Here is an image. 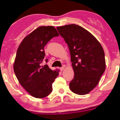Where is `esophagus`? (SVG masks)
Instances as JSON below:
<instances>
[{"label":"esophagus","instance_id":"obj_1","mask_svg":"<svg viewBox=\"0 0 120 120\" xmlns=\"http://www.w3.org/2000/svg\"><path fill=\"white\" fill-rule=\"evenodd\" d=\"M64 66H63L62 67H60V71H63V70H64Z\"/></svg>","mask_w":120,"mask_h":120}]
</instances>
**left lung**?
<instances>
[{
	"label": "left lung",
	"mask_w": 120,
	"mask_h": 120,
	"mask_svg": "<svg viewBox=\"0 0 120 120\" xmlns=\"http://www.w3.org/2000/svg\"><path fill=\"white\" fill-rule=\"evenodd\" d=\"M68 44L74 76L69 87L79 95L87 94L95 88L105 70L104 50L89 32L76 24L57 27Z\"/></svg>",
	"instance_id": "obj_1"
}]
</instances>
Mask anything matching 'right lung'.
<instances>
[{"label":"right lung","instance_id":"right-lung-1","mask_svg":"<svg viewBox=\"0 0 120 120\" xmlns=\"http://www.w3.org/2000/svg\"><path fill=\"white\" fill-rule=\"evenodd\" d=\"M59 34L53 26L39 27L25 37L17 49L14 64L16 76L22 86L35 98H42L52 91V83L59 70L42 66L45 60L44 47ZM46 62L48 60L46 59Z\"/></svg>","mask_w":120,"mask_h":120}]
</instances>
